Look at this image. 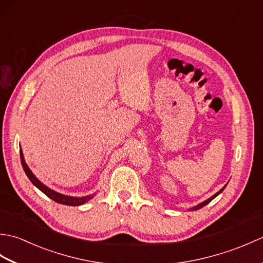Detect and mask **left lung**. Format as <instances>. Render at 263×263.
Returning <instances> with one entry per match:
<instances>
[{
    "label": "left lung",
    "mask_w": 263,
    "mask_h": 263,
    "mask_svg": "<svg viewBox=\"0 0 263 263\" xmlns=\"http://www.w3.org/2000/svg\"><path fill=\"white\" fill-rule=\"evenodd\" d=\"M226 185H227V184H226ZM226 185H225L224 187H222V189H220V190H219V191H218L217 193H215L214 195H212V197H210L209 199H206V200H204V201H203V202H201V203H199V204H197V205H194V206H192V208H190V210H191V211H192V210H193V211H194V210H198V209H201V208H202V206H204V205H206V204H208V203L210 202V201H211V200H214V199H215V198L217 197V195H219V194H220V193H221L222 191H224V189L226 187Z\"/></svg>",
    "instance_id": "1"
}]
</instances>
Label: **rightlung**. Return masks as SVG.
Segmentation results:
<instances>
[{
    "label": "right lung",
    "instance_id": "add662e5",
    "mask_svg": "<svg viewBox=\"0 0 263 263\" xmlns=\"http://www.w3.org/2000/svg\"><path fill=\"white\" fill-rule=\"evenodd\" d=\"M20 159H21V164L22 167H24V171L26 173V175L29 178L30 182L35 185L37 189L41 190V191L46 194L49 199L54 200L55 202L61 203V204H65V205H81L83 203H86L87 201H89L90 199H92L95 197V193L89 194V195H85V197H71V195H65L62 193H59L54 190L49 189L48 186H46L45 184L42 183L38 178L35 176V174L30 171L29 167L26 164V160L24 157V153H22V149L20 147Z\"/></svg>",
    "mask_w": 263,
    "mask_h": 263
}]
</instances>
